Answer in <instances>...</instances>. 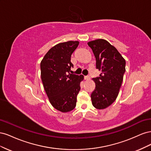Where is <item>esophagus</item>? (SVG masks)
<instances>
[{
    "label": "esophagus",
    "mask_w": 151,
    "mask_h": 151,
    "mask_svg": "<svg viewBox=\"0 0 151 151\" xmlns=\"http://www.w3.org/2000/svg\"><path fill=\"white\" fill-rule=\"evenodd\" d=\"M84 79H85V80H87V81L90 80V77H89V76H84Z\"/></svg>",
    "instance_id": "1"
}]
</instances>
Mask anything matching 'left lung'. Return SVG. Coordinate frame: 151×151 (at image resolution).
I'll return each mask as SVG.
<instances>
[{
    "instance_id": "left-lung-1",
    "label": "left lung",
    "mask_w": 151,
    "mask_h": 151,
    "mask_svg": "<svg viewBox=\"0 0 151 151\" xmlns=\"http://www.w3.org/2000/svg\"><path fill=\"white\" fill-rule=\"evenodd\" d=\"M96 58V66L101 71L93 78L96 88L91 95L93 106L99 109L108 107L115 101L125 72V60L116 48L106 40L98 39L88 43Z\"/></svg>"
}]
</instances>
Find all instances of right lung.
<instances>
[{"label": "right lung", "mask_w": 151, "mask_h": 151, "mask_svg": "<svg viewBox=\"0 0 151 151\" xmlns=\"http://www.w3.org/2000/svg\"><path fill=\"white\" fill-rule=\"evenodd\" d=\"M78 41H68L55 45L46 53L40 63L41 78L52 106L66 113L76 106L83 75L70 74L71 55L78 47Z\"/></svg>", "instance_id": "add662e5"}]
</instances>
